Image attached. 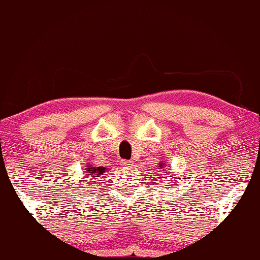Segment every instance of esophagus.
Listing matches in <instances>:
<instances>
[{
  "label": "esophagus",
  "instance_id": "34e87169",
  "mask_svg": "<svg viewBox=\"0 0 260 260\" xmlns=\"http://www.w3.org/2000/svg\"><path fill=\"white\" fill-rule=\"evenodd\" d=\"M133 161H131V160H122L121 161V165H122V166H124V167H131V166H133Z\"/></svg>",
  "mask_w": 260,
  "mask_h": 260
}]
</instances>
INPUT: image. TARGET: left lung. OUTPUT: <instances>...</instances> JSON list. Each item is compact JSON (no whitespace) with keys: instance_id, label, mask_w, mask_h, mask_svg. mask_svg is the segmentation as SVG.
<instances>
[{"instance_id":"obj_1","label":"left lung","mask_w":260,"mask_h":260,"mask_svg":"<svg viewBox=\"0 0 260 260\" xmlns=\"http://www.w3.org/2000/svg\"><path fill=\"white\" fill-rule=\"evenodd\" d=\"M160 169H162V165H161V167H160Z\"/></svg>"}]
</instances>
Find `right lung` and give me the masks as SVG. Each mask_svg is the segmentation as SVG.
I'll return each instance as SVG.
<instances>
[{"label":"right lung","mask_w":260,"mask_h":260,"mask_svg":"<svg viewBox=\"0 0 260 260\" xmlns=\"http://www.w3.org/2000/svg\"><path fill=\"white\" fill-rule=\"evenodd\" d=\"M86 171H88L85 174L86 176L91 175V177H96L95 180H98V178H100L99 176L105 171V169H104V167H90V166H88Z\"/></svg>","instance_id":"right-lung-1"}]
</instances>
